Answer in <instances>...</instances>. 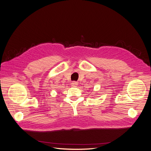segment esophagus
<instances>
[{
    "instance_id": "obj_1",
    "label": "esophagus",
    "mask_w": 151,
    "mask_h": 151,
    "mask_svg": "<svg viewBox=\"0 0 151 151\" xmlns=\"http://www.w3.org/2000/svg\"><path fill=\"white\" fill-rule=\"evenodd\" d=\"M77 85H78V83H77V82H76V81H73V82H72L71 86H72V87H77Z\"/></svg>"
}]
</instances>
